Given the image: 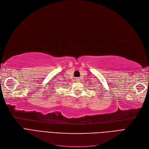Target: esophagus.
<instances>
[{"instance_id":"obj_1","label":"esophagus","mask_w":149,"mask_h":149,"mask_svg":"<svg viewBox=\"0 0 149 149\" xmlns=\"http://www.w3.org/2000/svg\"><path fill=\"white\" fill-rule=\"evenodd\" d=\"M75 79H76V81H79V79L78 78H76Z\"/></svg>"}]
</instances>
